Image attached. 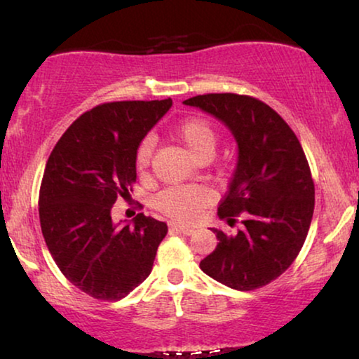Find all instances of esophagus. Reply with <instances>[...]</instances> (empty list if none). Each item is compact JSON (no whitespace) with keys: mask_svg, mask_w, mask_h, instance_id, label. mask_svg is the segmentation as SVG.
<instances>
[{"mask_svg":"<svg viewBox=\"0 0 359 359\" xmlns=\"http://www.w3.org/2000/svg\"><path fill=\"white\" fill-rule=\"evenodd\" d=\"M170 230L171 232H178V233H184V235L194 233L193 227H188V225H181V224H170Z\"/></svg>","mask_w":359,"mask_h":359,"instance_id":"esophagus-1","label":"esophagus"}]
</instances>
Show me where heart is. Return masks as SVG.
Returning a JSON list of instances; mask_svg holds the SVG:
<instances>
[{
    "label": "heart",
    "instance_id": "1",
    "mask_svg": "<svg viewBox=\"0 0 359 359\" xmlns=\"http://www.w3.org/2000/svg\"><path fill=\"white\" fill-rule=\"evenodd\" d=\"M176 134L196 160L203 155H212L217 145V132L208 121L199 117L184 121ZM154 149L155 139L151 135H147L137 147L135 165L140 171L149 168ZM210 201H212V191L203 184L171 186L156 194L155 208L171 219L191 222L199 217Z\"/></svg>",
    "mask_w": 359,
    "mask_h": 359
}]
</instances>
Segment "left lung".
Listing matches in <instances>:
<instances>
[{"label":"left lung","instance_id":"obj_1","mask_svg":"<svg viewBox=\"0 0 359 359\" xmlns=\"http://www.w3.org/2000/svg\"><path fill=\"white\" fill-rule=\"evenodd\" d=\"M219 119L232 132L238 160L219 217L243 215L242 229L227 235L201 262L215 281L237 291L266 286L297 258L312 222L316 188L306 154L276 111L252 96L210 93L183 101Z\"/></svg>","mask_w":359,"mask_h":359}]
</instances>
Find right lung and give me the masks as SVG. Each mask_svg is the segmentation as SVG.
<instances>
[{
  "label": "right lung",
  "instance_id": "1",
  "mask_svg": "<svg viewBox=\"0 0 359 359\" xmlns=\"http://www.w3.org/2000/svg\"><path fill=\"white\" fill-rule=\"evenodd\" d=\"M173 101L104 102L68 127L48 156L39 193L42 235L73 286L119 301L144 283L168 227L139 214L112 222L111 209L137 180L135 151Z\"/></svg>",
  "mask_w": 359,
  "mask_h": 359
}]
</instances>
